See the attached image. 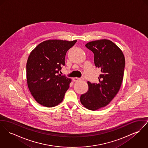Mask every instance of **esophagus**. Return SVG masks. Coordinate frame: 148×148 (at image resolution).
I'll return each instance as SVG.
<instances>
[{
    "instance_id": "esophagus-1",
    "label": "esophagus",
    "mask_w": 148,
    "mask_h": 148,
    "mask_svg": "<svg viewBox=\"0 0 148 148\" xmlns=\"http://www.w3.org/2000/svg\"><path fill=\"white\" fill-rule=\"evenodd\" d=\"M84 80V78H77V77H75V78H73V80L74 81V82H77V81H78V80Z\"/></svg>"
}]
</instances>
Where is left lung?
Segmentation results:
<instances>
[{
	"label": "left lung",
	"instance_id": "1",
	"mask_svg": "<svg viewBox=\"0 0 148 148\" xmlns=\"http://www.w3.org/2000/svg\"><path fill=\"white\" fill-rule=\"evenodd\" d=\"M85 46L93 53L95 65L101 74L99 83L87 82L88 91L81 95L80 100L88 109L96 110L108 105L119 90L125 58L120 48L109 40H95Z\"/></svg>",
	"mask_w": 148,
	"mask_h": 148
}]
</instances>
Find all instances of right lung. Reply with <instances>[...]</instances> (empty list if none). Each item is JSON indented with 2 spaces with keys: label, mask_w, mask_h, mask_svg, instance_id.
Here are the masks:
<instances>
[{
  "label": "right lung",
  "mask_w": 148,
  "mask_h": 148,
  "mask_svg": "<svg viewBox=\"0 0 148 148\" xmlns=\"http://www.w3.org/2000/svg\"><path fill=\"white\" fill-rule=\"evenodd\" d=\"M77 40H48L36 46L26 64L29 89L36 101L51 108L62 101L71 81L59 71L65 65L67 51Z\"/></svg>",
  "instance_id": "add662e5"
}]
</instances>
